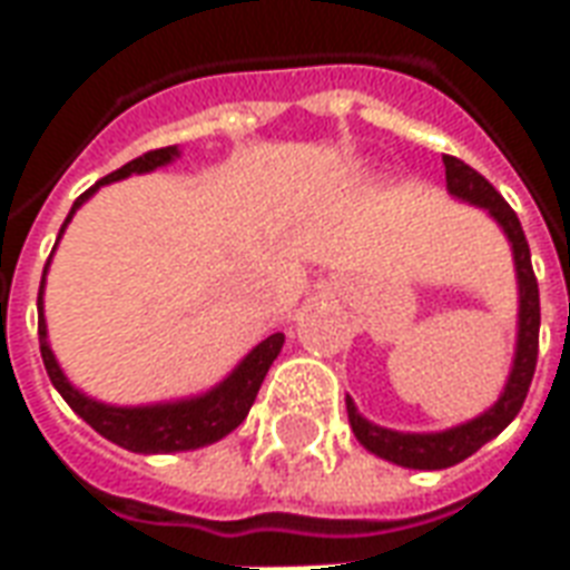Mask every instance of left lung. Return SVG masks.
Returning <instances> with one entry per match:
<instances>
[{
  "instance_id": "left-lung-1",
  "label": "left lung",
  "mask_w": 570,
  "mask_h": 570,
  "mask_svg": "<svg viewBox=\"0 0 570 570\" xmlns=\"http://www.w3.org/2000/svg\"><path fill=\"white\" fill-rule=\"evenodd\" d=\"M442 164H445V188H449V195L489 213L491 219L501 225L507 240H510L515 284H519V321H515L513 366H510V375H507L501 396L482 415L464 421V424L433 430V433H403V430L382 428L375 421L363 419L357 406H354V400L345 396L347 421H351V430H354L360 445L384 458V461H391L396 466H409V470H445V466L461 464L464 458L479 452L485 442L494 440L519 415V409H522L528 396V387H531V379H534V366H538L540 296L522 223H519L513 207L494 191L489 179L476 174L470 164H464L461 158H452V155H442Z\"/></svg>"
}]
</instances>
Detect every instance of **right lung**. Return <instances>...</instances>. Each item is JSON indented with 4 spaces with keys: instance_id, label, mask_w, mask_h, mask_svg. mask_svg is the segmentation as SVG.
Here are the masks:
<instances>
[{
    "instance_id": "1",
    "label": "right lung",
    "mask_w": 570,
    "mask_h": 570,
    "mask_svg": "<svg viewBox=\"0 0 570 570\" xmlns=\"http://www.w3.org/2000/svg\"><path fill=\"white\" fill-rule=\"evenodd\" d=\"M179 158V146H167V149L146 151L140 158H134L125 167H118L116 174L104 176L97 186H91L81 195L72 210H69L67 223L60 225V235L63 237L67 225L72 223V216L79 210L85 200L91 198L94 191L118 179H128L134 174H151L158 167H167ZM57 247V244H55ZM55 256V253H51ZM51 265V259H48ZM45 265V274H48ZM45 274L42 286H39V347H42L45 370L48 379L57 387V394L63 396L69 409L79 415L81 421H88L100 436L109 442H116L121 449L137 454H170V452H191L200 445H213L223 436H228L232 430L247 419L249 406L256 403L265 375L272 370V363L284 347V333H274L268 338H262L259 345L249 351L247 357L237 363L235 370L225 375L223 382L213 384L210 391L195 396H183V400H164V403H146V406H116V403H104V400H94L85 391H79L76 384L69 382L67 372L60 370L51 342H48V323H45Z\"/></svg>"
}]
</instances>
